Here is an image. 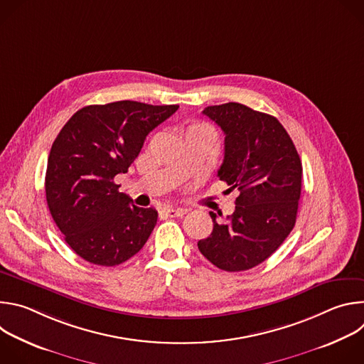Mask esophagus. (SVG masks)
Returning <instances> with one entry per match:
<instances>
[{
    "label": "esophagus",
    "instance_id": "1",
    "mask_svg": "<svg viewBox=\"0 0 364 364\" xmlns=\"http://www.w3.org/2000/svg\"><path fill=\"white\" fill-rule=\"evenodd\" d=\"M161 212L166 216H170V218H183L187 213V210H184V209H174V207H164Z\"/></svg>",
    "mask_w": 364,
    "mask_h": 364
}]
</instances>
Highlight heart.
I'll list each match as a JSON object with an SVG mask.
<instances>
[{"label":"heart","mask_w":364,"mask_h":364,"mask_svg":"<svg viewBox=\"0 0 364 364\" xmlns=\"http://www.w3.org/2000/svg\"><path fill=\"white\" fill-rule=\"evenodd\" d=\"M190 134H197V135H203L205 138H209L213 144L216 142V138H218V134L216 131L213 129V127H210L209 124H204V122H196V124H191L186 128V135H190Z\"/></svg>","instance_id":"obj_1"}]
</instances>
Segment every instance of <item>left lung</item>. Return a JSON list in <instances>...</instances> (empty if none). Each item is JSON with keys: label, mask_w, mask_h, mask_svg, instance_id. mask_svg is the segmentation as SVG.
Returning <instances> with one entry per match:
<instances>
[{"label": "left lung", "mask_w": 364, "mask_h": 364, "mask_svg": "<svg viewBox=\"0 0 364 364\" xmlns=\"http://www.w3.org/2000/svg\"><path fill=\"white\" fill-rule=\"evenodd\" d=\"M203 114L226 135L218 176L239 196L233 215L225 222H218L216 213L210 212L213 232L197 246L219 269L246 271L268 259L295 226L301 159L291 136L272 115L236 102L207 107Z\"/></svg>", "instance_id": "8db88e82"}]
</instances>
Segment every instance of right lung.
I'll return each mask as SVG.
<instances>
[{
	"mask_svg": "<svg viewBox=\"0 0 364 364\" xmlns=\"http://www.w3.org/2000/svg\"><path fill=\"white\" fill-rule=\"evenodd\" d=\"M178 105L119 100L79 109L51 145L46 200L66 243L85 261L115 267L138 253L159 213L119 193L114 180L128 171L146 135Z\"/></svg>",
	"mask_w": 364,
	"mask_h": 364,
	"instance_id": "1",
	"label": "right lung"
}]
</instances>
